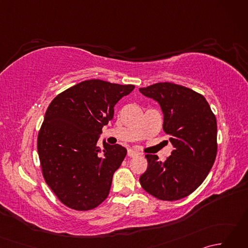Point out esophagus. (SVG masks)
I'll return each instance as SVG.
<instances>
[{
	"instance_id": "esophagus-1",
	"label": "esophagus",
	"mask_w": 248,
	"mask_h": 248,
	"mask_svg": "<svg viewBox=\"0 0 248 248\" xmlns=\"http://www.w3.org/2000/svg\"><path fill=\"white\" fill-rule=\"evenodd\" d=\"M140 154L138 151H135V150H132V149H130V150H128V155L130 156V157H133V156H136V155H139Z\"/></svg>"
}]
</instances>
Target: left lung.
<instances>
[{
    "mask_svg": "<svg viewBox=\"0 0 248 248\" xmlns=\"http://www.w3.org/2000/svg\"><path fill=\"white\" fill-rule=\"evenodd\" d=\"M140 92L159 103L163 130L173 147L164 162L146 155L148 168L140 178V186L161 200L186 197L207 178L217 157V118L205 98L187 87L165 82Z\"/></svg>",
    "mask_w": 248,
    "mask_h": 248,
    "instance_id": "8db88e82",
    "label": "left lung"
}]
</instances>
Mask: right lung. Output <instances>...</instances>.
<instances>
[{
  "label": "right lung",
  "instance_id": "add662e5",
  "mask_svg": "<svg viewBox=\"0 0 248 248\" xmlns=\"http://www.w3.org/2000/svg\"><path fill=\"white\" fill-rule=\"evenodd\" d=\"M101 80L83 81L56 96L46 109L37 149L46 184L71 209L87 211L108 196L127 149L103 140L114 107L134 89Z\"/></svg>",
  "mask_w": 248,
  "mask_h": 248
}]
</instances>
